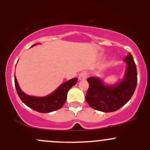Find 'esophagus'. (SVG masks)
Wrapping results in <instances>:
<instances>
[{
	"label": "esophagus",
	"mask_w": 150,
	"mask_h": 150,
	"mask_svg": "<svg viewBox=\"0 0 150 150\" xmlns=\"http://www.w3.org/2000/svg\"><path fill=\"white\" fill-rule=\"evenodd\" d=\"M88 77V72H86V71H83V72H80L79 77H78V79L80 80H86Z\"/></svg>",
	"instance_id": "1"
}]
</instances>
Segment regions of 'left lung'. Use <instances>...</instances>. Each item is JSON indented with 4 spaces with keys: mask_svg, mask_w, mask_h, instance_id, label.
Masks as SVG:
<instances>
[{
    "mask_svg": "<svg viewBox=\"0 0 150 150\" xmlns=\"http://www.w3.org/2000/svg\"><path fill=\"white\" fill-rule=\"evenodd\" d=\"M125 61L127 68L124 79L119 84L105 86L99 78H88L89 88L86 99L91 108L103 112H113L130 100L137 84V72L130 53L126 57Z\"/></svg>",
    "mask_w": 150,
    "mask_h": 150,
    "instance_id": "obj_1",
    "label": "left lung"
}]
</instances>
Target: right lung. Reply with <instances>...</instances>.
Segmentation results:
<instances>
[{"instance_id":"1","label":"right lung","mask_w":150,"mask_h":150,"mask_svg":"<svg viewBox=\"0 0 150 150\" xmlns=\"http://www.w3.org/2000/svg\"><path fill=\"white\" fill-rule=\"evenodd\" d=\"M36 45L31 47L35 46ZM14 81L17 93L23 103L34 111L39 113H50L62 108L67 99L69 90L78 82L77 78H73L62 83L54 92L45 97H35L25 94L19 88L16 78L14 75Z\"/></svg>"}]
</instances>
